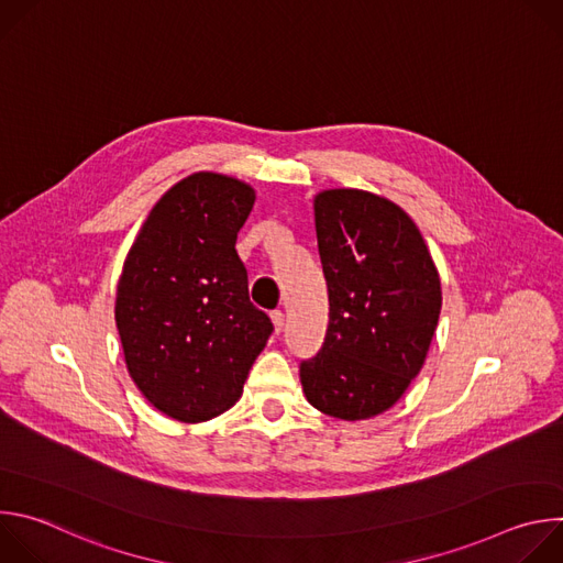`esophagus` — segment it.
<instances>
[{
	"instance_id": "34e87169",
	"label": "esophagus",
	"mask_w": 563,
	"mask_h": 563,
	"mask_svg": "<svg viewBox=\"0 0 563 563\" xmlns=\"http://www.w3.org/2000/svg\"><path fill=\"white\" fill-rule=\"evenodd\" d=\"M272 323H274L276 334H280V332H283V325H285V313H283L280 309H274V311H272Z\"/></svg>"
}]
</instances>
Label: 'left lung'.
I'll use <instances>...</instances> for the list:
<instances>
[{"mask_svg": "<svg viewBox=\"0 0 563 563\" xmlns=\"http://www.w3.org/2000/svg\"><path fill=\"white\" fill-rule=\"evenodd\" d=\"M330 296L323 347L300 363L309 404L361 421L389 410L421 372L441 313V280L412 218L394 202L330 189L313 200Z\"/></svg>", "mask_w": 563, "mask_h": 563, "instance_id": "1", "label": "left lung"}]
</instances>
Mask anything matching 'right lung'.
Masks as SVG:
<instances>
[{
    "mask_svg": "<svg viewBox=\"0 0 563 563\" xmlns=\"http://www.w3.org/2000/svg\"><path fill=\"white\" fill-rule=\"evenodd\" d=\"M256 194L200 172L155 202L122 267L115 323L129 374L163 415L200 423L243 394L274 332L235 252Z\"/></svg>",
    "mask_w": 563,
    "mask_h": 563,
    "instance_id": "add662e5",
    "label": "right lung"
}]
</instances>
